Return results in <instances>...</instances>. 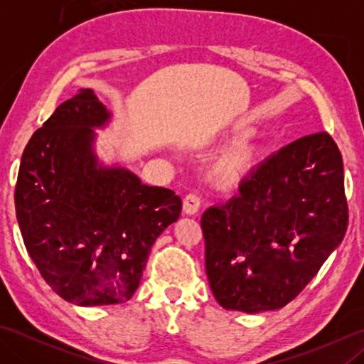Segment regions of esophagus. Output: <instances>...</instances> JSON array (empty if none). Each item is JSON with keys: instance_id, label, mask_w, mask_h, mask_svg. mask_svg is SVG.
I'll return each instance as SVG.
<instances>
[{"instance_id": "34e87169", "label": "esophagus", "mask_w": 364, "mask_h": 364, "mask_svg": "<svg viewBox=\"0 0 364 364\" xmlns=\"http://www.w3.org/2000/svg\"><path fill=\"white\" fill-rule=\"evenodd\" d=\"M200 203H202V200L194 192H191L183 200V211L186 214H196L200 210Z\"/></svg>"}]
</instances>
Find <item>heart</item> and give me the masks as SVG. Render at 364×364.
Returning <instances> with one entry per match:
<instances>
[{"mask_svg": "<svg viewBox=\"0 0 364 364\" xmlns=\"http://www.w3.org/2000/svg\"><path fill=\"white\" fill-rule=\"evenodd\" d=\"M237 134L247 136L249 134V131L244 129L242 127H239ZM253 159H255V150L252 149V146L239 145L235 150H231L228 153V156L225 158V161L222 162L220 168L225 175H237V173H241L242 170L249 167L253 162Z\"/></svg>", "mask_w": 364, "mask_h": 364, "instance_id": "b5f03b06", "label": "heart"}]
</instances>
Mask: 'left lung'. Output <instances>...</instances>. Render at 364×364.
<instances>
[{
	"label": "left lung",
	"instance_id": "8db88e82",
	"mask_svg": "<svg viewBox=\"0 0 364 364\" xmlns=\"http://www.w3.org/2000/svg\"><path fill=\"white\" fill-rule=\"evenodd\" d=\"M205 267L225 310L288 305L343 241L349 206L343 156L327 131L282 146L245 176L237 197L202 215Z\"/></svg>",
	"mask_w": 364,
	"mask_h": 364
}]
</instances>
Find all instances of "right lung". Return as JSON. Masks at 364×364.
<instances>
[{"label":"right lung","instance_id":"right-lung-1","mask_svg":"<svg viewBox=\"0 0 364 364\" xmlns=\"http://www.w3.org/2000/svg\"><path fill=\"white\" fill-rule=\"evenodd\" d=\"M109 119L90 89L59 105L23 151L15 211L43 280L81 306L127 301L151 245L181 214V198L125 168L97 166L94 127Z\"/></svg>","mask_w":364,"mask_h":364}]
</instances>
